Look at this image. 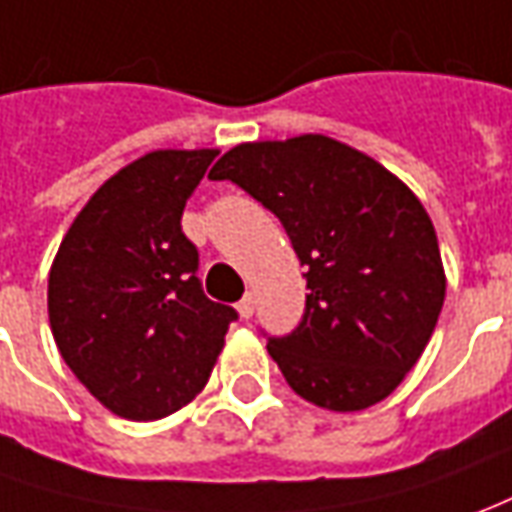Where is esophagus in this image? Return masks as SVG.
<instances>
[{
  "instance_id": "esophagus-1",
  "label": "esophagus",
  "mask_w": 512,
  "mask_h": 512,
  "mask_svg": "<svg viewBox=\"0 0 512 512\" xmlns=\"http://www.w3.org/2000/svg\"><path fill=\"white\" fill-rule=\"evenodd\" d=\"M236 309H239V315L245 317V320H248V317H253V295H245V298H242V301L236 303Z\"/></svg>"
}]
</instances>
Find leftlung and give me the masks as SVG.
I'll return each instance as SVG.
<instances>
[{"label": "left lung", "mask_w": 512, "mask_h": 512, "mask_svg": "<svg viewBox=\"0 0 512 512\" xmlns=\"http://www.w3.org/2000/svg\"><path fill=\"white\" fill-rule=\"evenodd\" d=\"M209 178L273 211L306 267L298 329L267 340L287 384L334 412L390 396L424 354L446 298L421 200L370 155L317 133L236 144Z\"/></svg>", "instance_id": "obj_1"}]
</instances>
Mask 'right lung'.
<instances>
[{
	"mask_svg": "<svg viewBox=\"0 0 512 512\" xmlns=\"http://www.w3.org/2000/svg\"><path fill=\"white\" fill-rule=\"evenodd\" d=\"M217 150H155L102 183L49 270V326L63 362L102 407L155 421L206 387L236 320L203 295L186 200Z\"/></svg>",
	"mask_w": 512,
	"mask_h": 512,
	"instance_id": "1",
	"label": "right lung"
}]
</instances>
